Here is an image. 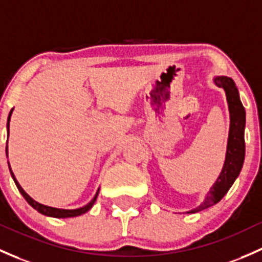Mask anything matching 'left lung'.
Masks as SVG:
<instances>
[{"label":"left lung","mask_w":262,"mask_h":262,"mask_svg":"<svg viewBox=\"0 0 262 262\" xmlns=\"http://www.w3.org/2000/svg\"><path fill=\"white\" fill-rule=\"evenodd\" d=\"M214 84L219 88H222L226 93L228 110H230V133H228L227 152L224 168H222L220 177L214 182L212 188L206 196L205 201L194 210L187 213H196L211 206L224 198V196L231 188L236 178L241 172L242 164L245 159V123H246V113L240 100L238 90L236 88L235 81L227 76H217L214 79Z\"/></svg>","instance_id":"left-lung-1"}]
</instances>
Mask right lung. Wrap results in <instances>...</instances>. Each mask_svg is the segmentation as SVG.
<instances>
[{
	"label": "right lung",
	"instance_id": "obj_1",
	"mask_svg": "<svg viewBox=\"0 0 262 262\" xmlns=\"http://www.w3.org/2000/svg\"><path fill=\"white\" fill-rule=\"evenodd\" d=\"M11 114H12V110L10 112V114H8V119H7V133H8V128H10V119H11ZM10 172H11V176H12L13 181H15L16 186H17L18 191H20V193L24 196L25 200L27 201V203H29L31 207H34L35 210L40 212V213L45 214V216H50V217H56V219H66V217H76V216H80V214L85 213V212H88L90 210V208L93 207V205L95 203L96 201V197H98L99 194V189L98 192H96V194L93 198L92 201H90L89 203H88L86 206H84V207H80V208H76V210H61V208H54V207H49V206H45V205H41V203L36 202V201L32 200L31 197L29 196V194L26 193V192L22 189V187L18 184V182L16 181L15 178V174L12 173V170H11V167H10Z\"/></svg>",
	"mask_w": 262,
	"mask_h": 262
}]
</instances>
